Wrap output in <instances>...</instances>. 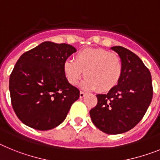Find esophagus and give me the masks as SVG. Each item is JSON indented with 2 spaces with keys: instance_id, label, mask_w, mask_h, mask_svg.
I'll return each mask as SVG.
<instances>
[{
  "instance_id": "34e87169",
  "label": "esophagus",
  "mask_w": 160,
  "mask_h": 160,
  "mask_svg": "<svg viewBox=\"0 0 160 160\" xmlns=\"http://www.w3.org/2000/svg\"><path fill=\"white\" fill-rule=\"evenodd\" d=\"M85 95H86V93H85V92H80V98H83V97H84Z\"/></svg>"
}]
</instances>
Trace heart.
Segmentation results:
<instances>
[{
	"label": "heart",
	"mask_w": 160,
	"mask_h": 160,
	"mask_svg": "<svg viewBox=\"0 0 160 160\" xmlns=\"http://www.w3.org/2000/svg\"><path fill=\"white\" fill-rule=\"evenodd\" d=\"M63 73L72 85L78 84L86 76L81 88L87 91L99 88L108 92L118 84L122 73V63L117 54L102 48H85L75 55L74 61L67 59L63 63Z\"/></svg>",
	"instance_id": "obj_1"
}]
</instances>
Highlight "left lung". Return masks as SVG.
Wrapping results in <instances>:
<instances>
[{"mask_svg":"<svg viewBox=\"0 0 160 160\" xmlns=\"http://www.w3.org/2000/svg\"><path fill=\"white\" fill-rule=\"evenodd\" d=\"M111 49L118 54L122 73L118 84L107 94H98L90 117L97 128L108 134L129 131L142 120L153 97L151 72L138 55L125 47Z\"/></svg>","mask_w":160,"mask_h":160,"instance_id":"1","label":"left lung"}]
</instances>
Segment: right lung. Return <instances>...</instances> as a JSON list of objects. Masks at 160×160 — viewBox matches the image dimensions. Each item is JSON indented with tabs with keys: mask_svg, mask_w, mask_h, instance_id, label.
Here are the masks:
<instances>
[{
	"mask_svg": "<svg viewBox=\"0 0 160 160\" xmlns=\"http://www.w3.org/2000/svg\"><path fill=\"white\" fill-rule=\"evenodd\" d=\"M76 51L68 44L44 42L19 58L9 77V92L13 110L25 125L48 130L65 120L80 97L63 69Z\"/></svg>",
	"mask_w": 160,
	"mask_h": 160,
	"instance_id": "right-lung-1",
	"label": "right lung"
}]
</instances>
